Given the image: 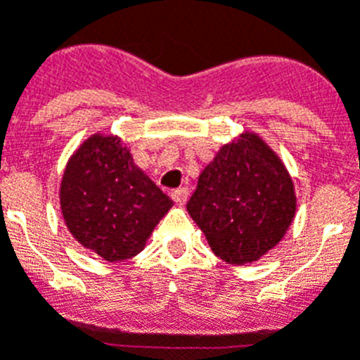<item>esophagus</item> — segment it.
<instances>
[{
	"label": "esophagus",
	"mask_w": 360,
	"mask_h": 360,
	"mask_svg": "<svg viewBox=\"0 0 360 360\" xmlns=\"http://www.w3.org/2000/svg\"><path fill=\"white\" fill-rule=\"evenodd\" d=\"M187 196H189L187 187H180V189H174L173 193H171V198H173L174 203H178V205H184V203L187 202Z\"/></svg>",
	"instance_id": "esophagus-1"
}]
</instances>
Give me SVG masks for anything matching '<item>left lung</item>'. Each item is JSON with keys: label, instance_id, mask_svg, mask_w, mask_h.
<instances>
[{"label": "left lung", "instance_id": "8db88e82", "mask_svg": "<svg viewBox=\"0 0 360 360\" xmlns=\"http://www.w3.org/2000/svg\"><path fill=\"white\" fill-rule=\"evenodd\" d=\"M297 198L287 165L254 131H241L205 165L187 212L212 252L231 265L257 262L290 229Z\"/></svg>", "mask_w": 360, "mask_h": 360}]
</instances>
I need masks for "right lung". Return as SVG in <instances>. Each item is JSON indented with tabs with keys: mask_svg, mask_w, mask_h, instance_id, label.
<instances>
[{
	"mask_svg": "<svg viewBox=\"0 0 360 360\" xmlns=\"http://www.w3.org/2000/svg\"><path fill=\"white\" fill-rule=\"evenodd\" d=\"M59 203L70 234L110 263L144 250L153 229L173 207V200L133 162L122 139L101 131L66 162Z\"/></svg>",
	"mask_w": 360,
	"mask_h": 360,
	"instance_id": "right-lung-1",
	"label": "right lung"
}]
</instances>
